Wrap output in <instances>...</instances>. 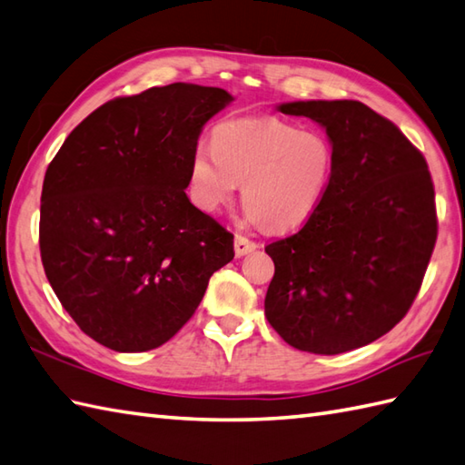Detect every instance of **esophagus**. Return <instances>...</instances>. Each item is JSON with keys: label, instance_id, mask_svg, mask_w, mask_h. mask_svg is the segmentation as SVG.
<instances>
[{"label": "esophagus", "instance_id": "esophagus-1", "mask_svg": "<svg viewBox=\"0 0 465 465\" xmlns=\"http://www.w3.org/2000/svg\"><path fill=\"white\" fill-rule=\"evenodd\" d=\"M252 251H256V242L246 239L242 234H236L234 236V252L236 256H244V254H251Z\"/></svg>", "mask_w": 465, "mask_h": 465}]
</instances>
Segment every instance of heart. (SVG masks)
<instances>
[{
  "mask_svg": "<svg viewBox=\"0 0 465 465\" xmlns=\"http://www.w3.org/2000/svg\"><path fill=\"white\" fill-rule=\"evenodd\" d=\"M334 171V149L316 131H301L276 117L224 121L213 147L193 153V201L206 213L229 206L242 187L246 216L274 231L304 224L322 203Z\"/></svg>",
  "mask_w": 465,
  "mask_h": 465,
  "instance_id": "1",
  "label": "heart"
}]
</instances>
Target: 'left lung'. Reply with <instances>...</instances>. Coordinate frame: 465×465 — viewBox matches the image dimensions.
<instances>
[{"instance_id":"left-lung-1","label":"left lung","mask_w":465,"mask_h":465,"mask_svg":"<svg viewBox=\"0 0 465 465\" xmlns=\"http://www.w3.org/2000/svg\"><path fill=\"white\" fill-rule=\"evenodd\" d=\"M334 149L330 187L302 229L264 246L274 276L264 314L286 344L340 354L390 332L416 301L438 239L428 163L360 101H296Z\"/></svg>"}]
</instances>
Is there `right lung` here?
I'll use <instances>...</instances> for the list:
<instances>
[{
    "instance_id": "right-lung-1",
    "label": "right lung",
    "mask_w": 465,
    "mask_h": 465,
    "mask_svg": "<svg viewBox=\"0 0 465 465\" xmlns=\"http://www.w3.org/2000/svg\"><path fill=\"white\" fill-rule=\"evenodd\" d=\"M232 97L171 84L107 101L69 133L41 191L39 251L61 306L115 352L167 342L232 261V232L191 204L203 125Z\"/></svg>"
}]
</instances>
